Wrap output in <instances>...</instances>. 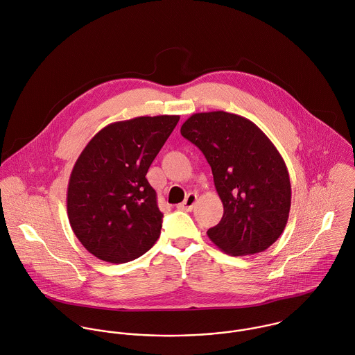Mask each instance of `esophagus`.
Returning <instances> with one entry per match:
<instances>
[{
  "instance_id": "obj_1",
  "label": "esophagus",
  "mask_w": 355,
  "mask_h": 355,
  "mask_svg": "<svg viewBox=\"0 0 355 355\" xmlns=\"http://www.w3.org/2000/svg\"><path fill=\"white\" fill-rule=\"evenodd\" d=\"M196 203H197V196H196V194H189V196L186 197V200L180 203L178 207H179L180 210L190 211V210H193V207H194Z\"/></svg>"
}]
</instances>
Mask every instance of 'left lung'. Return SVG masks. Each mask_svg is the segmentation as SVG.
<instances>
[{
	"label": "left lung",
	"instance_id": "left-lung-1",
	"mask_svg": "<svg viewBox=\"0 0 355 355\" xmlns=\"http://www.w3.org/2000/svg\"><path fill=\"white\" fill-rule=\"evenodd\" d=\"M180 134L203 153L224 206L207 230L210 241L234 257L265 252L283 234L291 207L280 153L253 121L223 110L194 113Z\"/></svg>",
	"mask_w": 355,
	"mask_h": 355
}]
</instances>
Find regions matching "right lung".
Returning a JSON list of instances; mask_svg holds the SVG:
<instances>
[{"mask_svg":"<svg viewBox=\"0 0 355 355\" xmlns=\"http://www.w3.org/2000/svg\"><path fill=\"white\" fill-rule=\"evenodd\" d=\"M179 119L162 114L112 123L80 153L69 176L67 211L89 253L123 263L157 242L162 213L146 173Z\"/></svg>","mask_w":355,"mask_h":355,"instance_id":"obj_1","label":"right lung"}]
</instances>
